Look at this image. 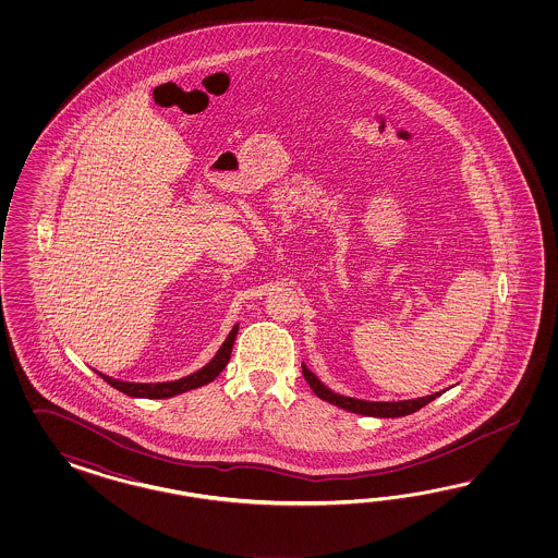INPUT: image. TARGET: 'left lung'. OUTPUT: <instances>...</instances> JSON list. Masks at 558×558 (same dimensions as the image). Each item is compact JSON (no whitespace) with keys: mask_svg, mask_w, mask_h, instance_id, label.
Instances as JSON below:
<instances>
[{"mask_svg":"<svg viewBox=\"0 0 558 558\" xmlns=\"http://www.w3.org/2000/svg\"><path fill=\"white\" fill-rule=\"evenodd\" d=\"M303 376L304 380L308 383V387L313 389V392L331 403V405L339 407V409H345L350 413H357V415H366V417H405L411 415L415 411H420L422 407L432 403L434 399H438L441 392L446 390H439L434 395H427V397H417V399H405V401H366V399H354V397H345V395H339L336 390L325 387L322 383V378L315 374V372L308 371V366L303 362Z\"/></svg>","mask_w":558,"mask_h":558,"instance_id":"obj_1","label":"left lung"}]
</instances>
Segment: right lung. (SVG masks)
I'll return each mask as SVG.
<instances>
[{
	"label": "right lung",
	"instance_id": "add662e5",
	"mask_svg": "<svg viewBox=\"0 0 558 558\" xmlns=\"http://www.w3.org/2000/svg\"><path fill=\"white\" fill-rule=\"evenodd\" d=\"M236 331H239V323L231 329V333L222 341L219 352L215 354V357L206 366H203L201 371L187 374L184 378H178V380H168V383H129V380H120V378H112L108 374L96 372L100 374L101 378L110 387H114V389L129 395V397H135V399H169V397L182 395V392H187V390L201 389L204 385L213 383L220 372L225 371V366L231 360Z\"/></svg>",
	"mask_w": 558,
	"mask_h": 558
}]
</instances>
